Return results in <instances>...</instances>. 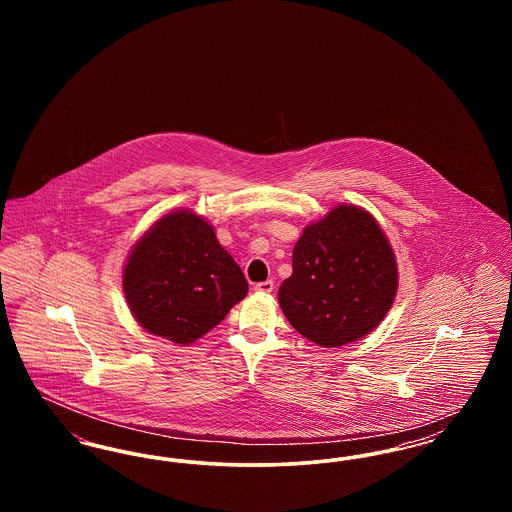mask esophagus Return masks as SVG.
I'll return each instance as SVG.
<instances>
[{
    "mask_svg": "<svg viewBox=\"0 0 512 512\" xmlns=\"http://www.w3.org/2000/svg\"><path fill=\"white\" fill-rule=\"evenodd\" d=\"M253 290L259 293H270L274 290V282L272 280H265V282H259L253 286Z\"/></svg>",
    "mask_w": 512,
    "mask_h": 512,
    "instance_id": "obj_1",
    "label": "esophagus"
}]
</instances>
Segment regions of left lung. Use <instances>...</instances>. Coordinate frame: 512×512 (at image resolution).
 Here are the masks:
<instances>
[{
	"label": "left lung",
	"instance_id": "1",
	"mask_svg": "<svg viewBox=\"0 0 512 512\" xmlns=\"http://www.w3.org/2000/svg\"><path fill=\"white\" fill-rule=\"evenodd\" d=\"M292 263V276L278 290L280 307L301 336L322 347L365 338L397 293L390 242L357 205H338L305 226Z\"/></svg>",
	"mask_w": 512,
	"mask_h": 512
}]
</instances>
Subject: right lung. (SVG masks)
Here are the masks:
<instances>
[{
    "mask_svg": "<svg viewBox=\"0 0 512 512\" xmlns=\"http://www.w3.org/2000/svg\"><path fill=\"white\" fill-rule=\"evenodd\" d=\"M247 280L213 226L192 211L157 220L132 247L122 290L149 334L178 345L215 328L247 293Z\"/></svg>",
    "mask_w": 512,
    "mask_h": 512,
    "instance_id": "1",
    "label": "right lung"
}]
</instances>
